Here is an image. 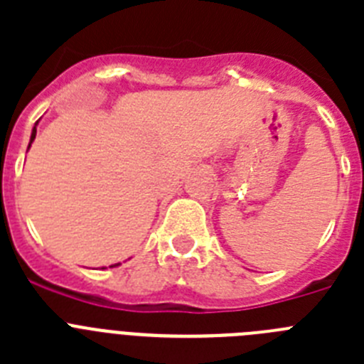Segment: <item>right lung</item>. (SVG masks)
Returning <instances> with one entry per match:
<instances>
[{
    "label": "right lung",
    "instance_id": "1",
    "mask_svg": "<svg viewBox=\"0 0 364 364\" xmlns=\"http://www.w3.org/2000/svg\"><path fill=\"white\" fill-rule=\"evenodd\" d=\"M36 125H38V122H36ZM36 125H34V129H32V134H31V144L34 142V138H36ZM31 144H28V147H31ZM118 266V264H117ZM112 268V266H111Z\"/></svg>",
    "mask_w": 364,
    "mask_h": 364
}]
</instances>
